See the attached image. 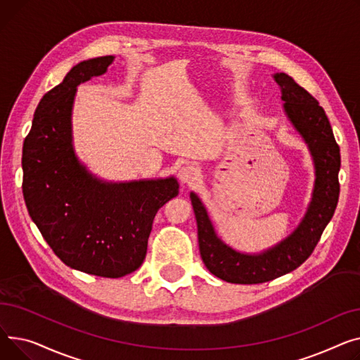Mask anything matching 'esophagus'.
Instances as JSON below:
<instances>
[{
  "instance_id": "esophagus-1",
  "label": "esophagus",
  "mask_w": 360,
  "mask_h": 360,
  "mask_svg": "<svg viewBox=\"0 0 360 360\" xmlns=\"http://www.w3.org/2000/svg\"><path fill=\"white\" fill-rule=\"evenodd\" d=\"M199 176H200V170L195 165H184L181 170L179 172V180L183 184L193 183L195 180H198Z\"/></svg>"
}]
</instances>
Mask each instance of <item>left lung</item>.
I'll use <instances>...</instances> for the list:
<instances>
[{"instance_id": "1", "label": "left lung", "mask_w": 360, "mask_h": 360, "mask_svg": "<svg viewBox=\"0 0 360 360\" xmlns=\"http://www.w3.org/2000/svg\"><path fill=\"white\" fill-rule=\"evenodd\" d=\"M273 78L282 90L283 110L304 138L314 160L312 199L301 224L289 237L263 252L245 255L231 248L218 237L205 205L196 193H190L202 260L210 273L229 283H263L300 267L312 255L339 202L340 148L324 109L288 74L279 72Z\"/></svg>"}]
</instances>
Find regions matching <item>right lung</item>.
<instances>
[{
    "label": "right lung",
    "instance_id": "right-lung-1",
    "mask_svg": "<svg viewBox=\"0 0 360 360\" xmlns=\"http://www.w3.org/2000/svg\"><path fill=\"white\" fill-rule=\"evenodd\" d=\"M113 59L79 62L44 96L21 165L29 215L60 262L115 279L143 263L154 217L179 195V183L174 177L108 183L78 161L71 126L77 86L104 74Z\"/></svg>",
    "mask_w": 360,
    "mask_h": 360
}]
</instances>
